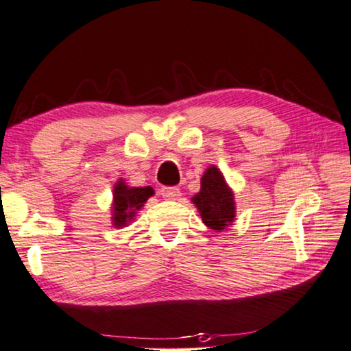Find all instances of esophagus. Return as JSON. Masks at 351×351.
I'll list each match as a JSON object with an SVG mask.
<instances>
[{
	"mask_svg": "<svg viewBox=\"0 0 351 351\" xmlns=\"http://www.w3.org/2000/svg\"><path fill=\"white\" fill-rule=\"evenodd\" d=\"M160 195L167 198V200H178L181 195V191L178 187H162Z\"/></svg>",
	"mask_w": 351,
	"mask_h": 351,
	"instance_id": "34e87169",
	"label": "esophagus"
}]
</instances>
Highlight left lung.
Returning <instances> with one entry per match:
<instances>
[{
	"mask_svg": "<svg viewBox=\"0 0 351 351\" xmlns=\"http://www.w3.org/2000/svg\"><path fill=\"white\" fill-rule=\"evenodd\" d=\"M200 211L203 222L209 228L221 230L233 222L234 202L233 193L223 181V176L216 167H209L202 178V189L192 198Z\"/></svg>",
	"mask_w": 351,
	"mask_h": 351,
	"instance_id": "left-lung-1",
	"label": "left lung"
}]
</instances>
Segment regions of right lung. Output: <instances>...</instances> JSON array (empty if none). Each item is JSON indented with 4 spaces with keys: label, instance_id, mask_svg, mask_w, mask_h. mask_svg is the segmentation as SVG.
<instances>
[{
    "label": "right lung",
    "instance_id": "add662e5",
    "mask_svg": "<svg viewBox=\"0 0 351 351\" xmlns=\"http://www.w3.org/2000/svg\"><path fill=\"white\" fill-rule=\"evenodd\" d=\"M151 187H128L123 181H118L113 192V223L124 227L132 221L135 211L143 206V203L153 195Z\"/></svg>",
    "mask_w": 351,
    "mask_h": 351
}]
</instances>
